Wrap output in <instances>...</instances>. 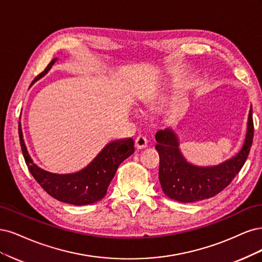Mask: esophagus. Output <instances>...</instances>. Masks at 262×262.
Listing matches in <instances>:
<instances>
[{
  "instance_id": "obj_1",
  "label": "esophagus",
  "mask_w": 262,
  "mask_h": 262,
  "mask_svg": "<svg viewBox=\"0 0 262 262\" xmlns=\"http://www.w3.org/2000/svg\"><path fill=\"white\" fill-rule=\"evenodd\" d=\"M147 145H148V141L143 136H138L136 140H135V146H136L137 149H145Z\"/></svg>"
}]
</instances>
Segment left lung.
Masks as SVG:
<instances>
[{"mask_svg":"<svg viewBox=\"0 0 262 262\" xmlns=\"http://www.w3.org/2000/svg\"><path fill=\"white\" fill-rule=\"evenodd\" d=\"M254 138L252 106L250 105L246 134L239 151L216 165H196L185 158L176 133L166 127L156 134V149L160 156L159 181L165 195L188 204L215 196L238 174L249 155Z\"/></svg>","mask_w":262,"mask_h":262,"instance_id":"obj_1","label":"left lung"}]
</instances>
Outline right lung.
<instances>
[{"label": "right lung", "mask_w": 262, "mask_h": 262, "mask_svg": "<svg viewBox=\"0 0 262 262\" xmlns=\"http://www.w3.org/2000/svg\"><path fill=\"white\" fill-rule=\"evenodd\" d=\"M57 60V57L53 58L31 85L46 76ZM18 132L23 155L31 175L50 196L75 206L91 205L103 199L117 167L135 151L133 138L117 139L106 143L97 157L80 171L57 174L46 171L33 162L24 140L20 122Z\"/></svg>", "instance_id": "obj_1"}]
</instances>
